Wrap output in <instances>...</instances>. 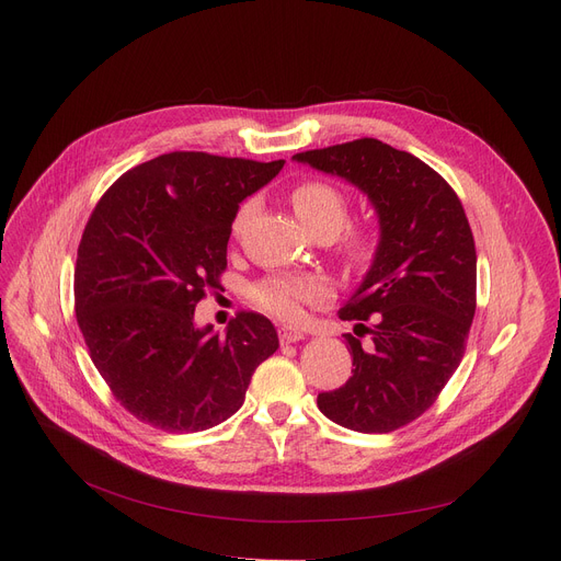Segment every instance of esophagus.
<instances>
[{
  "mask_svg": "<svg viewBox=\"0 0 561 561\" xmlns=\"http://www.w3.org/2000/svg\"><path fill=\"white\" fill-rule=\"evenodd\" d=\"M305 339V332L298 328H279V341L284 343H298Z\"/></svg>",
  "mask_w": 561,
  "mask_h": 561,
  "instance_id": "esophagus-1",
  "label": "esophagus"
}]
</instances>
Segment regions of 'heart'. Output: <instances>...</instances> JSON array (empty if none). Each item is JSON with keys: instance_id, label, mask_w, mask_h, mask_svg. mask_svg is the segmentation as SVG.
<instances>
[{"instance_id": "obj_1", "label": "heart", "mask_w": 561, "mask_h": 561, "mask_svg": "<svg viewBox=\"0 0 561 561\" xmlns=\"http://www.w3.org/2000/svg\"><path fill=\"white\" fill-rule=\"evenodd\" d=\"M293 211L311 233H330L336 236L350 216V197L347 193L328 182V180H305L290 191ZM252 204H243L233 218V231H239L248 216ZM379 243V233L373 225L355 227L345 233L343 252L350 263H366ZM325 286L313 277H296V275H271L259 282L252 290V302L277 318L293 320L302 313V305L320 302L325 298Z\"/></svg>"}]
</instances>
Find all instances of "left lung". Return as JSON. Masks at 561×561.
<instances>
[{"mask_svg": "<svg viewBox=\"0 0 561 561\" xmlns=\"http://www.w3.org/2000/svg\"><path fill=\"white\" fill-rule=\"evenodd\" d=\"M293 159L355 184L379 220L370 271L339 311L357 322L345 334L355 368L341 389L318 393V409L347 430L393 432L425 414L463 357L478 288L473 231L444 176L377 138Z\"/></svg>", "mask_w": 561, "mask_h": 561, "instance_id": "8db88e82", "label": "left lung"}]
</instances>
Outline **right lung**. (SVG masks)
<instances>
[{"label": "right lung", "instance_id": "obj_1", "mask_svg": "<svg viewBox=\"0 0 561 561\" xmlns=\"http://www.w3.org/2000/svg\"><path fill=\"white\" fill-rule=\"evenodd\" d=\"M284 161L170 152L127 170L98 202L75 268V311L115 400L165 432L209 430L241 409L279 347L273 322L236 316L225 336L195 325L220 286L239 204Z\"/></svg>", "mask_w": 561, "mask_h": 561}]
</instances>
